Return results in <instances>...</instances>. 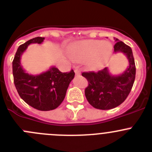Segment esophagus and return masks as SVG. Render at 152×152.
<instances>
[{"label":"esophagus","instance_id":"34e87169","mask_svg":"<svg viewBox=\"0 0 152 152\" xmlns=\"http://www.w3.org/2000/svg\"><path fill=\"white\" fill-rule=\"evenodd\" d=\"M75 73H76V75H79L80 74V71H79V70H78V69H76V70H74Z\"/></svg>","mask_w":152,"mask_h":152}]
</instances>
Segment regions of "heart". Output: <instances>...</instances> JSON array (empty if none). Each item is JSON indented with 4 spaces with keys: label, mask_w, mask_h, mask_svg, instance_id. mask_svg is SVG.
I'll return each mask as SVG.
<instances>
[{
    "label": "heart",
    "mask_w": 152,
    "mask_h": 152,
    "mask_svg": "<svg viewBox=\"0 0 152 152\" xmlns=\"http://www.w3.org/2000/svg\"><path fill=\"white\" fill-rule=\"evenodd\" d=\"M113 46L110 43L97 39H87L76 42L70 52L71 59L76 62L87 61V67L98 70L105 65L111 56Z\"/></svg>",
    "instance_id": "b5f03b06"
}]
</instances>
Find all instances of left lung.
<instances>
[{"label": "left lung", "instance_id": "left-lung-1", "mask_svg": "<svg viewBox=\"0 0 152 152\" xmlns=\"http://www.w3.org/2000/svg\"><path fill=\"white\" fill-rule=\"evenodd\" d=\"M114 53H123L129 61V66L119 75H112L108 67L96 72H84L82 76L88 81L85 96L90 105L99 110H110L118 107L129 94L134 79L136 68L132 48L115 39Z\"/></svg>", "mask_w": 152, "mask_h": 152}]
</instances>
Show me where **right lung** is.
Listing matches in <instances>:
<instances>
[{"instance_id":"right-lung-1","label":"right lung","mask_w":152,"mask_h":152,"mask_svg":"<svg viewBox=\"0 0 152 152\" xmlns=\"http://www.w3.org/2000/svg\"><path fill=\"white\" fill-rule=\"evenodd\" d=\"M44 37H35L18 47L12 62L14 83L21 99L38 110L49 111L57 108L63 102L70 82L74 78L73 70L62 73L50 67L39 75L26 73L20 62L21 56L30 44H41Z\"/></svg>"}]
</instances>
